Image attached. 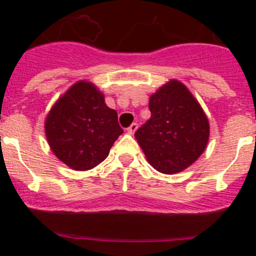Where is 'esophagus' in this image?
<instances>
[{"instance_id":"esophagus-1","label":"esophagus","mask_w":256,"mask_h":256,"mask_svg":"<svg viewBox=\"0 0 256 256\" xmlns=\"http://www.w3.org/2000/svg\"><path fill=\"white\" fill-rule=\"evenodd\" d=\"M137 128H138V124H137V123H132L130 126H128V128H126V132L130 133V134H133V133H134L136 130H137Z\"/></svg>"}]
</instances>
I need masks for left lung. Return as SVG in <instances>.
Wrapping results in <instances>:
<instances>
[{
  "label": "left lung",
  "instance_id": "1",
  "mask_svg": "<svg viewBox=\"0 0 256 256\" xmlns=\"http://www.w3.org/2000/svg\"><path fill=\"white\" fill-rule=\"evenodd\" d=\"M151 118L134 137L148 162L165 174L177 173L195 162L209 140V122L191 92L170 80L150 97Z\"/></svg>",
  "mask_w": 256,
  "mask_h": 256
}]
</instances>
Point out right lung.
Instances as JSON below:
<instances>
[{"label":"right lung","instance_id":"obj_1","mask_svg":"<svg viewBox=\"0 0 256 256\" xmlns=\"http://www.w3.org/2000/svg\"><path fill=\"white\" fill-rule=\"evenodd\" d=\"M44 130L54 154L76 170H87L104 162L123 133L116 112L84 80L58 98L47 115Z\"/></svg>","mask_w":256,"mask_h":256}]
</instances>
